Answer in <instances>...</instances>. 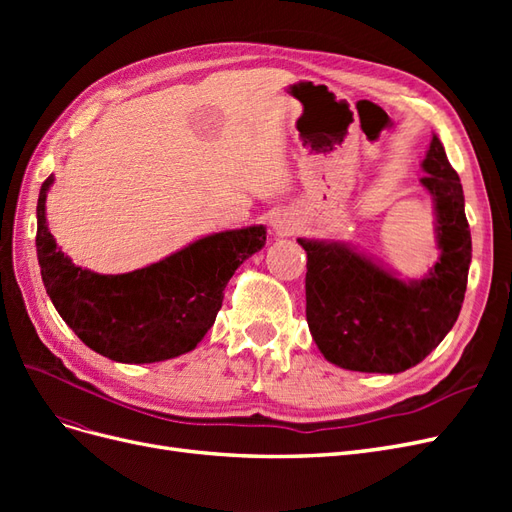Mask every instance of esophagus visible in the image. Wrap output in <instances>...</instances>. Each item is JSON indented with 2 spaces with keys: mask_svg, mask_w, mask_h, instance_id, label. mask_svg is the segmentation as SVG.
<instances>
[{
  "mask_svg": "<svg viewBox=\"0 0 512 512\" xmlns=\"http://www.w3.org/2000/svg\"><path fill=\"white\" fill-rule=\"evenodd\" d=\"M271 224H273V230L277 232V235H288V232H292L294 226H297L292 218H288L286 213H277Z\"/></svg>",
  "mask_w": 512,
  "mask_h": 512,
  "instance_id": "34e87169",
  "label": "esophagus"
}]
</instances>
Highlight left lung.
Here are the masks:
<instances>
[{
    "instance_id": "8db88e82",
    "label": "left lung",
    "mask_w": 512,
    "mask_h": 512,
    "mask_svg": "<svg viewBox=\"0 0 512 512\" xmlns=\"http://www.w3.org/2000/svg\"><path fill=\"white\" fill-rule=\"evenodd\" d=\"M421 183L438 211L440 260L406 284L342 243L297 239L307 252L305 316L324 359L352 371L399 374L421 363L457 322L472 258L457 170L431 138Z\"/></svg>"
}]
</instances>
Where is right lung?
Segmentation results:
<instances>
[{
  "mask_svg": "<svg viewBox=\"0 0 512 512\" xmlns=\"http://www.w3.org/2000/svg\"><path fill=\"white\" fill-rule=\"evenodd\" d=\"M38 196L36 247L46 292L81 342L119 363H156L190 352L213 327L224 288L245 258L267 241L250 226L215 232L156 265L123 275H100L72 265L46 228Z\"/></svg>",
  "mask_w": 512,
  "mask_h": 512,
  "instance_id": "1",
  "label": "right lung"
}]
</instances>
